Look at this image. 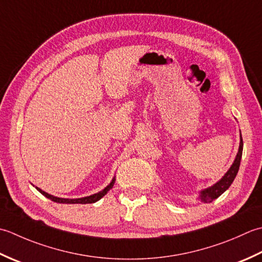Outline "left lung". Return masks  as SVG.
<instances>
[{"instance_id":"left-lung-1","label":"left lung","mask_w":262,"mask_h":262,"mask_svg":"<svg viewBox=\"0 0 262 262\" xmlns=\"http://www.w3.org/2000/svg\"><path fill=\"white\" fill-rule=\"evenodd\" d=\"M239 138H241V141H239V147H238V151H237V155L235 157V161H234V163L232 164V166L229 167V169L227 170L226 174L224 175L217 183H215L212 186H209V188L200 191L199 199L202 202L209 204V202L217 199L218 196L222 195L224 192H225L229 188V186H231V184L233 183V181H234V179H235V176L238 172L239 164H241L242 151H243L242 136H239Z\"/></svg>"}]
</instances>
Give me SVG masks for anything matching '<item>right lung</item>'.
Returning <instances> with one entry per match:
<instances>
[{
	"label": "right lung",
	"mask_w": 262,
	"mask_h": 262,
	"mask_svg": "<svg viewBox=\"0 0 262 262\" xmlns=\"http://www.w3.org/2000/svg\"><path fill=\"white\" fill-rule=\"evenodd\" d=\"M114 183H115V178H113V180H112V182H111L107 186H106V188H105L104 190H101V191L97 192V193L92 194V195H89V196H83V198H78V199L57 198V196L49 194V193H47V192L42 191V190L39 189V188H37V186H36V189L38 190L42 195H45L46 198H49L50 200L54 201V202H58V204H82V205H84V204H94V202L98 201L99 199L103 198V196H104L106 193H107V192H108L112 188H113Z\"/></svg>",
	"instance_id": "add662e5"
}]
</instances>
